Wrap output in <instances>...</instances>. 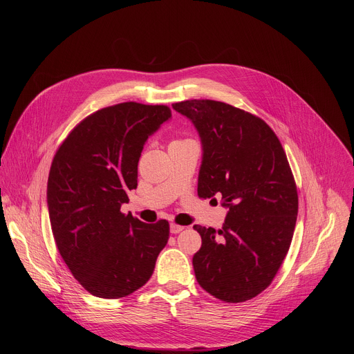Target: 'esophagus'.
Listing matches in <instances>:
<instances>
[{
	"label": "esophagus",
	"instance_id": "1",
	"mask_svg": "<svg viewBox=\"0 0 354 354\" xmlns=\"http://www.w3.org/2000/svg\"><path fill=\"white\" fill-rule=\"evenodd\" d=\"M183 230H185L183 225H179V224H175V223L171 224V232H172V234H179V232L183 231Z\"/></svg>",
	"mask_w": 354,
	"mask_h": 354
}]
</instances>
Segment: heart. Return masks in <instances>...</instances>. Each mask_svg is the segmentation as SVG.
<instances>
[{"instance_id": "b5f03b06", "label": "heart", "mask_w": 354, "mask_h": 354, "mask_svg": "<svg viewBox=\"0 0 354 354\" xmlns=\"http://www.w3.org/2000/svg\"><path fill=\"white\" fill-rule=\"evenodd\" d=\"M186 141H190V140L189 138H176L171 144H180V142H186Z\"/></svg>"}]
</instances>
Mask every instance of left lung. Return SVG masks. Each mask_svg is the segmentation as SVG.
<instances>
[{
  "label": "left lung",
  "mask_w": 354,
  "mask_h": 354,
  "mask_svg": "<svg viewBox=\"0 0 354 354\" xmlns=\"http://www.w3.org/2000/svg\"><path fill=\"white\" fill-rule=\"evenodd\" d=\"M172 108L196 126L201 144L200 198L221 196V230L194 225L197 283L225 302H243L270 286L292 239L298 194L283 145L261 118L212 99Z\"/></svg>",
  "instance_id": "obj_1"
}]
</instances>
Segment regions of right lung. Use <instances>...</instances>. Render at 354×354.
Instances as JSON below:
<instances>
[{
	"instance_id": "obj_1",
	"label": "right lung",
	"mask_w": 354,
	"mask_h": 354,
	"mask_svg": "<svg viewBox=\"0 0 354 354\" xmlns=\"http://www.w3.org/2000/svg\"><path fill=\"white\" fill-rule=\"evenodd\" d=\"M171 118L167 105L123 102L81 120L57 148L47 180L56 246L92 295L122 298L151 277L169 223L145 224L120 212L137 187L144 142Z\"/></svg>"
}]
</instances>
